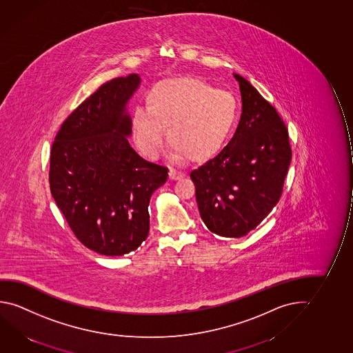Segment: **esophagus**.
<instances>
[{
	"label": "esophagus",
	"instance_id": "obj_1",
	"mask_svg": "<svg viewBox=\"0 0 353 353\" xmlns=\"http://www.w3.org/2000/svg\"><path fill=\"white\" fill-rule=\"evenodd\" d=\"M168 174H170V179H174V181H176V179H181L182 177H185V172L179 171V170H176V168H171Z\"/></svg>",
	"mask_w": 353,
	"mask_h": 353
}]
</instances>
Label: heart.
I'll return each mask as SVG.
<instances>
[{
	"label": "heart",
	"instance_id": "1",
	"mask_svg": "<svg viewBox=\"0 0 353 353\" xmlns=\"http://www.w3.org/2000/svg\"><path fill=\"white\" fill-rule=\"evenodd\" d=\"M147 105L133 110L132 133L152 160L163 152V128L176 157L204 163L228 147L239 125L237 99L194 77L157 81L148 92Z\"/></svg>",
	"mask_w": 353,
	"mask_h": 353
}]
</instances>
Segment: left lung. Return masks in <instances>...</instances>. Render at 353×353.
<instances>
[{"mask_svg":"<svg viewBox=\"0 0 353 353\" xmlns=\"http://www.w3.org/2000/svg\"><path fill=\"white\" fill-rule=\"evenodd\" d=\"M242 114L217 157L190 172L201 220L212 234L239 239L254 230L281 196L292 152L276 110L250 81L234 74Z\"/></svg>","mask_w":353,"mask_h":353,"instance_id":"left-lung-1","label":"left lung"}]
</instances>
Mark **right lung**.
Masks as SVG:
<instances>
[{"instance_id": "1", "label": "right lung", "mask_w": 353, "mask_h": 353, "mask_svg": "<svg viewBox=\"0 0 353 353\" xmlns=\"http://www.w3.org/2000/svg\"><path fill=\"white\" fill-rule=\"evenodd\" d=\"M139 84L136 73L103 83L67 117L51 148L56 204L77 239L108 256L128 254L147 239L149 201L168 176L127 139V105Z\"/></svg>"}]
</instances>
